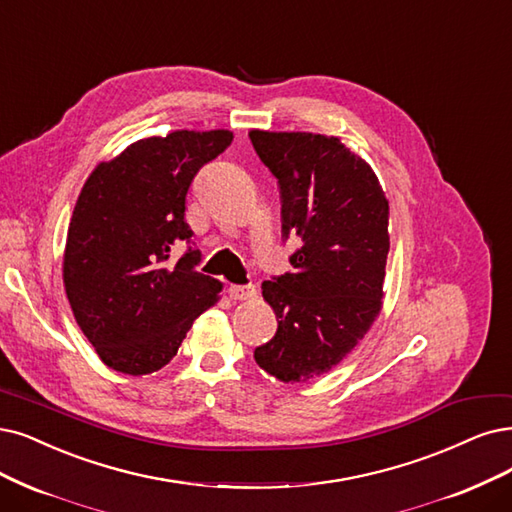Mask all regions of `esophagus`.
Instances as JSON below:
<instances>
[{"mask_svg": "<svg viewBox=\"0 0 512 512\" xmlns=\"http://www.w3.org/2000/svg\"><path fill=\"white\" fill-rule=\"evenodd\" d=\"M227 291H230L232 299H238V301L255 297V287L253 285H230V289H227Z\"/></svg>", "mask_w": 512, "mask_h": 512, "instance_id": "1", "label": "esophagus"}]
</instances>
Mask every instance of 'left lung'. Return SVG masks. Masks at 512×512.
I'll return each instance as SVG.
<instances>
[{"label": "left lung", "mask_w": 512, "mask_h": 512, "mask_svg": "<svg viewBox=\"0 0 512 512\" xmlns=\"http://www.w3.org/2000/svg\"><path fill=\"white\" fill-rule=\"evenodd\" d=\"M249 137L278 179L282 236L299 244L293 270L261 285L278 329L255 348V361L280 382H304L342 361L382 310L388 200L371 166L337 137L266 130Z\"/></svg>", "instance_id": "1"}]
</instances>
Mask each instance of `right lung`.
<instances>
[{"label": "right lung", "instance_id": "add662e5", "mask_svg": "<svg viewBox=\"0 0 512 512\" xmlns=\"http://www.w3.org/2000/svg\"><path fill=\"white\" fill-rule=\"evenodd\" d=\"M230 130H175L141 139L101 162L82 187L67 232L63 280L69 304L101 361L128 375L170 363L194 320L219 301L221 282L185 221L198 170L230 147ZM190 246L177 264L169 251Z\"/></svg>", "mask_w": 512, "mask_h": 512}]
</instances>
